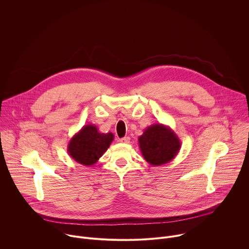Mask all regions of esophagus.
Instances as JSON below:
<instances>
[{"label": "esophagus", "mask_w": 249, "mask_h": 249, "mask_svg": "<svg viewBox=\"0 0 249 249\" xmlns=\"http://www.w3.org/2000/svg\"><path fill=\"white\" fill-rule=\"evenodd\" d=\"M120 142L123 144H128L130 143V137H124L122 139H120Z\"/></svg>", "instance_id": "1"}]
</instances>
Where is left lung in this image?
<instances>
[{"label": "left lung", "mask_w": 249, "mask_h": 249, "mask_svg": "<svg viewBox=\"0 0 249 249\" xmlns=\"http://www.w3.org/2000/svg\"><path fill=\"white\" fill-rule=\"evenodd\" d=\"M139 147L146 161L160 166L171 161L179 153V138L166 125L156 123L145 129L139 137Z\"/></svg>", "instance_id": "8db88e82"}]
</instances>
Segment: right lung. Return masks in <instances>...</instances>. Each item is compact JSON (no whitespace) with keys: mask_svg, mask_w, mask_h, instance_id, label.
<instances>
[{"mask_svg":"<svg viewBox=\"0 0 249 249\" xmlns=\"http://www.w3.org/2000/svg\"><path fill=\"white\" fill-rule=\"evenodd\" d=\"M113 140L111 132L100 133L95 125L88 124L70 140L68 154L82 165L90 166L107 151Z\"/></svg>","mask_w":249,"mask_h":249,"instance_id":"obj_1","label":"right lung"}]
</instances>
